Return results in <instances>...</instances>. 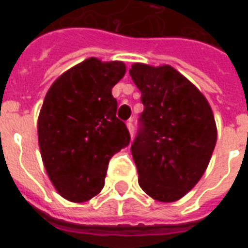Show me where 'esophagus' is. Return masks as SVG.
Here are the masks:
<instances>
[{
  "label": "esophagus",
  "instance_id": "34e87169",
  "mask_svg": "<svg viewBox=\"0 0 248 248\" xmlns=\"http://www.w3.org/2000/svg\"><path fill=\"white\" fill-rule=\"evenodd\" d=\"M126 126H127V130H129L130 135L133 137V134H134V124H133V119H130V121H127V124H126Z\"/></svg>",
  "mask_w": 248,
  "mask_h": 248
}]
</instances>
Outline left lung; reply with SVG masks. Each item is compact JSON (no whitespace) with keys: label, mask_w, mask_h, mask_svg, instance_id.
Returning a JSON list of instances; mask_svg holds the SVG:
<instances>
[{"label":"left lung","mask_w":248,"mask_h":248,"mask_svg":"<svg viewBox=\"0 0 248 248\" xmlns=\"http://www.w3.org/2000/svg\"><path fill=\"white\" fill-rule=\"evenodd\" d=\"M131 79L142 94V129L131 145L140 188L155 201L175 202L206 171L217 143L210 103L170 65L133 63Z\"/></svg>","instance_id":"1"}]
</instances>
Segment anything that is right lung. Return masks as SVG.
Wrapping results in <instances>:
<instances>
[{
  "label": "right lung",
  "instance_id": "1",
  "mask_svg": "<svg viewBox=\"0 0 248 248\" xmlns=\"http://www.w3.org/2000/svg\"><path fill=\"white\" fill-rule=\"evenodd\" d=\"M124 73L122 61L90 57L61 74L46 93L37 124L41 156L57 192L70 202L95 197L110 158L130 143L111 95Z\"/></svg>",
  "mask_w": 248,
  "mask_h": 248
}]
</instances>
